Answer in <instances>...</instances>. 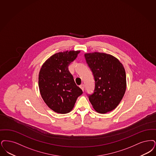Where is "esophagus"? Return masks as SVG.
I'll list each match as a JSON object with an SVG mask.
<instances>
[{"label":"esophagus","mask_w":156,"mask_h":156,"mask_svg":"<svg viewBox=\"0 0 156 156\" xmlns=\"http://www.w3.org/2000/svg\"><path fill=\"white\" fill-rule=\"evenodd\" d=\"M80 87H81V89L82 90V91H84V88H85L84 84H82V85L80 86Z\"/></svg>","instance_id":"obj_1"}]
</instances>
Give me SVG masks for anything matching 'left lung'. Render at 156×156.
<instances>
[{
  "label": "left lung",
  "mask_w": 156,
  "mask_h": 156,
  "mask_svg": "<svg viewBox=\"0 0 156 156\" xmlns=\"http://www.w3.org/2000/svg\"><path fill=\"white\" fill-rule=\"evenodd\" d=\"M95 81L94 94L88 95L94 109L105 114L115 109L124 97L126 74L122 63L115 57L104 53L85 54Z\"/></svg>",
  "instance_id": "8db88e82"
}]
</instances>
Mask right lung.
<instances>
[{"label": "right lung", "instance_id": "1", "mask_svg": "<svg viewBox=\"0 0 156 156\" xmlns=\"http://www.w3.org/2000/svg\"><path fill=\"white\" fill-rule=\"evenodd\" d=\"M80 53V50H70L56 53L44 62L40 69V93L47 106L55 112H70L83 93L69 70V64Z\"/></svg>", "mask_w": 156, "mask_h": 156}]
</instances>
